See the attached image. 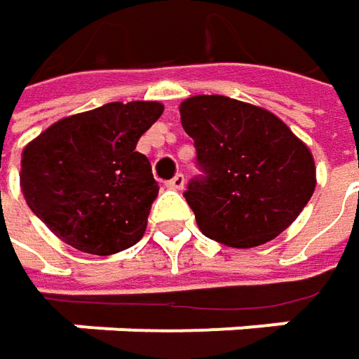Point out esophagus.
<instances>
[{
  "mask_svg": "<svg viewBox=\"0 0 359 359\" xmlns=\"http://www.w3.org/2000/svg\"><path fill=\"white\" fill-rule=\"evenodd\" d=\"M166 187H170V189H177V191L184 189V175H182V172H177L172 179L166 182Z\"/></svg>",
  "mask_w": 359,
  "mask_h": 359,
  "instance_id": "1",
  "label": "esophagus"
}]
</instances>
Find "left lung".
I'll return each mask as SVG.
<instances>
[{"label": "left lung", "mask_w": 359, "mask_h": 359, "mask_svg": "<svg viewBox=\"0 0 359 359\" xmlns=\"http://www.w3.org/2000/svg\"><path fill=\"white\" fill-rule=\"evenodd\" d=\"M180 122L203 172L184 198L205 237L247 249L297 219L313 195L316 164L275 114L226 96H193L180 104Z\"/></svg>", "instance_id": "8db88e82"}]
</instances>
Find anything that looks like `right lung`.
Here are the masks:
<instances>
[{
  "label": "right lung",
  "mask_w": 359,
  "mask_h": 359,
  "mask_svg": "<svg viewBox=\"0 0 359 359\" xmlns=\"http://www.w3.org/2000/svg\"><path fill=\"white\" fill-rule=\"evenodd\" d=\"M163 110L158 102H110L52 124L22 154L27 207L78 251L112 255L136 245L158 195L136 142Z\"/></svg>",
  "instance_id": "add662e5"
}]
</instances>
